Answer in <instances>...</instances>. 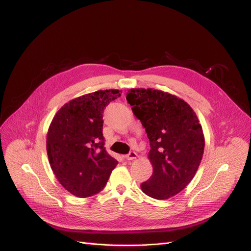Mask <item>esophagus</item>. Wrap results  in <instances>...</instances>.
Instances as JSON below:
<instances>
[{
    "mask_svg": "<svg viewBox=\"0 0 251 251\" xmlns=\"http://www.w3.org/2000/svg\"><path fill=\"white\" fill-rule=\"evenodd\" d=\"M135 157H137V153H135L134 151H130L129 153L125 155V159H126L127 161H131V160L135 159Z\"/></svg>",
    "mask_w": 251,
    "mask_h": 251,
    "instance_id": "34e87169",
    "label": "esophagus"
}]
</instances>
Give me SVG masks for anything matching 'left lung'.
Segmentation results:
<instances>
[{
    "label": "left lung",
    "instance_id": "left-lung-1",
    "mask_svg": "<svg viewBox=\"0 0 251 251\" xmlns=\"http://www.w3.org/2000/svg\"><path fill=\"white\" fill-rule=\"evenodd\" d=\"M150 142L153 173L141 184L145 195L166 200L181 192L195 176L204 153L202 126L191 107L155 89H130L126 96Z\"/></svg>",
    "mask_w": 251,
    "mask_h": 251
}]
</instances>
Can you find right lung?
<instances>
[{
  "mask_svg": "<svg viewBox=\"0 0 251 251\" xmlns=\"http://www.w3.org/2000/svg\"><path fill=\"white\" fill-rule=\"evenodd\" d=\"M121 92L99 90L71 100L55 113L49 126L50 166L63 187L77 198L101 191L117 166L118 161L104 147L103 112Z\"/></svg>",
  "mask_w": 251,
  "mask_h": 251,
  "instance_id": "1",
  "label": "right lung"
}]
</instances>
